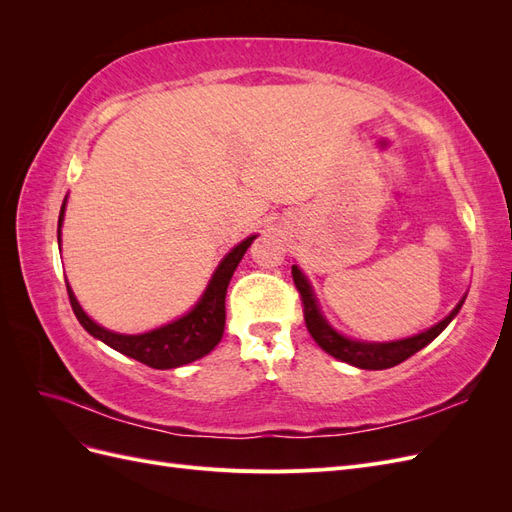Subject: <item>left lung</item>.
Wrapping results in <instances>:
<instances>
[{
    "label": "left lung",
    "instance_id": "1",
    "mask_svg": "<svg viewBox=\"0 0 512 512\" xmlns=\"http://www.w3.org/2000/svg\"><path fill=\"white\" fill-rule=\"evenodd\" d=\"M292 280L294 286H297L299 294H301V303H303V318L307 324L309 335L314 337V342L324 350L329 352L335 359L350 363L354 367L361 369H389L395 367L399 363H404L406 359H410L412 354H416L421 348H425L429 342H433L451 322L457 312L461 309L463 301H459V305L448 314L442 322H438L436 327L427 329L425 333H418L414 337L408 339H399V342H386V344H367V342H354V339H348L344 335H339L337 331H333L327 320L322 318L316 297L312 288H309L305 275L299 271V267H292Z\"/></svg>",
    "mask_w": 512,
    "mask_h": 512
}]
</instances>
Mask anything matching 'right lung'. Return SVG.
<instances>
[{
    "label": "right lung",
    "mask_w": 512,
    "mask_h": 512,
    "mask_svg": "<svg viewBox=\"0 0 512 512\" xmlns=\"http://www.w3.org/2000/svg\"><path fill=\"white\" fill-rule=\"evenodd\" d=\"M64 207L61 205L59 211V222L57 226L61 228V222H64ZM57 239H59V230H57ZM254 237H247L243 243H239L235 250L226 254V258L220 262V267L215 269L211 282L203 294V299L196 303L190 314H185L183 318L166 324V327H160L156 331H149L143 335H121L106 331L91 320L79 305V301L74 299V294L68 288V297L70 305L74 309V316L79 318L83 324V329L98 337L100 342L106 346H111L113 350L132 356V359L141 361L153 369H173L188 365L200 356L209 354L215 346L220 344V339L224 335V324H226V288L232 273H235L237 265L241 262L243 254L247 252V247L252 245Z\"/></svg>",
    "instance_id": "add662e5"
}]
</instances>
